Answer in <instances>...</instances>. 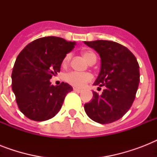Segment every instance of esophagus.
<instances>
[{
  "label": "esophagus",
  "instance_id": "esophagus-1",
  "mask_svg": "<svg viewBox=\"0 0 157 157\" xmlns=\"http://www.w3.org/2000/svg\"><path fill=\"white\" fill-rule=\"evenodd\" d=\"M73 90L75 91V92H77V93H80V92H81V89H78V88H73Z\"/></svg>",
  "mask_w": 157,
  "mask_h": 157
}]
</instances>
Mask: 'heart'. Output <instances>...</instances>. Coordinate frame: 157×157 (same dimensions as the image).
Masks as SVG:
<instances>
[{"label": "heart", "instance_id": "1", "mask_svg": "<svg viewBox=\"0 0 157 157\" xmlns=\"http://www.w3.org/2000/svg\"><path fill=\"white\" fill-rule=\"evenodd\" d=\"M81 54H82L84 58L86 59V61L88 62L90 64L93 63H94L96 62V54L92 50H84ZM71 54H67L66 56L64 57L63 60V64L67 65L70 59H71ZM64 80L72 86L80 88V87H82L87 82L92 80V75L90 73H88V72L79 73V72H76V71H70V72L65 75Z\"/></svg>", "mask_w": 157, "mask_h": 157}]
</instances>
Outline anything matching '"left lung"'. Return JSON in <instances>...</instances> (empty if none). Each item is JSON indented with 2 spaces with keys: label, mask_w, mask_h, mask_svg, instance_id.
<instances>
[{
  "label": "left lung",
  "mask_w": 157,
  "mask_h": 157,
  "mask_svg": "<svg viewBox=\"0 0 157 157\" xmlns=\"http://www.w3.org/2000/svg\"><path fill=\"white\" fill-rule=\"evenodd\" d=\"M84 43L100 56V71L94 85L105 87L101 94L93 91V99L84 108L94 121L112 123L132 106L140 81L139 65L134 54L119 43L103 40Z\"/></svg>",
  "instance_id": "1"
}]
</instances>
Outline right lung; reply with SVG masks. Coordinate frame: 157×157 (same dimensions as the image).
Listing matches in <instances>:
<instances>
[{
    "mask_svg": "<svg viewBox=\"0 0 157 157\" xmlns=\"http://www.w3.org/2000/svg\"><path fill=\"white\" fill-rule=\"evenodd\" d=\"M75 45V41L45 36L33 40L18 55L11 75L12 90L18 108L28 118L44 121L61 109L72 87L64 82L53 86L50 80L60 71L64 57Z\"/></svg>",
    "mask_w": 157,
    "mask_h": 157,
    "instance_id": "add662e5",
    "label": "right lung"
}]
</instances>
